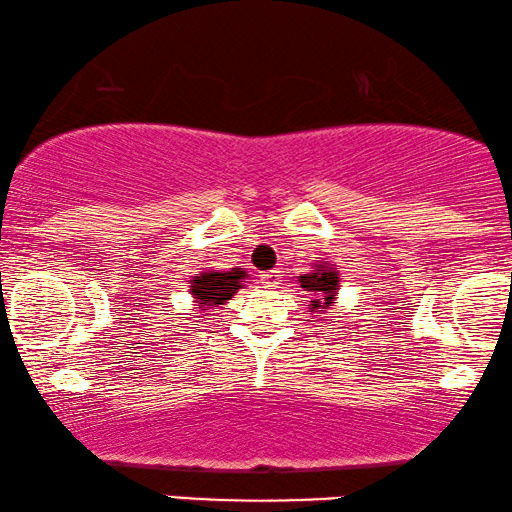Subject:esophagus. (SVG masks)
Listing matches in <instances>:
<instances>
[{
    "mask_svg": "<svg viewBox=\"0 0 512 512\" xmlns=\"http://www.w3.org/2000/svg\"><path fill=\"white\" fill-rule=\"evenodd\" d=\"M261 282L268 286V289H275V286L282 282V275H279V270H270V272H263L261 275Z\"/></svg>",
    "mask_w": 512,
    "mask_h": 512,
    "instance_id": "34e87169",
    "label": "esophagus"
}]
</instances>
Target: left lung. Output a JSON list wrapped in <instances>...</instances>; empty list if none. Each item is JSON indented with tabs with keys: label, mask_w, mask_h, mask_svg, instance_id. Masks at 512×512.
Instances as JSON below:
<instances>
[{
	"label": "left lung",
	"mask_w": 512,
	"mask_h": 512,
	"mask_svg": "<svg viewBox=\"0 0 512 512\" xmlns=\"http://www.w3.org/2000/svg\"><path fill=\"white\" fill-rule=\"evenodd\" d=\"M298 284L300 289L312 296L307 310H310L314 317H319V314H324L328 307L335 303V298H338L340 272L333 268L331 261H317L312 272L298 277Z\"/></svg>",
	"instance_id": "left-lung-1"
}]
</instances>
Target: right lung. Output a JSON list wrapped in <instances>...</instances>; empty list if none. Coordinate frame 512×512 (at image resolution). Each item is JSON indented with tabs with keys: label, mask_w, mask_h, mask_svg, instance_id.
<instances>
[{
	"label": "right lung",
	"mask_w": 512,
	"mask_h": 512,
	"mask_svg": "<svg viewBox=\"0 0 512 512\" xmlns=\"http://www.w3.org/2000/svg\"><path fill=\"white\" fill-rule=\"evenodd\" d=\"M247 270L244 268H230V270H202L200 275L191 279V296L193 303L200 310H216V307L226 305V300L235 296L244 286L247 279Z\"/></svg>",
	"instance_id": "add662e5"
}]
</instances>
